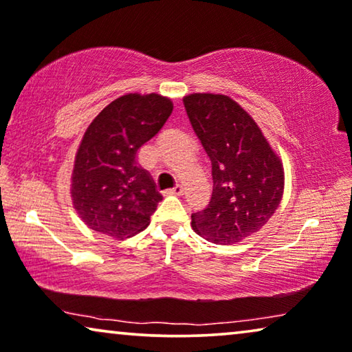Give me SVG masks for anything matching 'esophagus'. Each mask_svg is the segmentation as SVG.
I'll use <instances>...</instances> for the list:
<instances>
[{"label": "esophagus", "mask_w": 352, "mask_h": 352, "mask_svg": "<svg viewBox=\"0 0 352 352\" xmlns=\"http://www.w3.org/2000/svg\"><path fill=\"white\" fill-rule=\"evenodd\" d=\"M166 192H167V195H174V196H182V195H183V186H182V185H177L175 188H172V190H167Z\"/></svg>", "instance_id": "34e87169"}]
</instances>
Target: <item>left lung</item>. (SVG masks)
Segmentation results:
<instances>
[{"label":"left lung","instance_id":"8db88e82","mask_svg":"<svg viewBox=\"0 0 352 352\" xmlns=\"http://www.w3.org/2000/svg\"><path fill=\"white\" fill-rule=\"evenodd\" d=\"M186 115L212 161L214 191L191 226L209 242L231 245L260 231L284 195V166L254 118L223 94L183 97Z\"/></svg>","mask_w":352,"mask_h":352}]
</instances>
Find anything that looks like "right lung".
<instances>
[{"instance_id":"add662e5","label":"right lung","mask_w":352,"mask_h":352,"mask_svg":"<svg viewBox=\"0 0 352 352\" xmlns=\"http://www.w3.org/2000/svg\"><path fill=\"white\" fill-rule=\"evenodd\" d=\"M174 103L160 94H126L84 132L72 172V201L91 230L126 239L150 225L162 196L137 164V151L169 120Z\"/></svg>"}]
</instances>
